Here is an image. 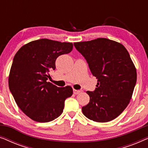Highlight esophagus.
Segmentation results:
<instances>
[{"mask_svg": "<svg viewBox=\"0 0 148 148\" xmlns=\"http://www.w3.org/2000/svg\"><path fill=\"white\" fill-rule=\"evenodd\" d=\"M81 92H82L81 90H75V89H73V94H79Z\"/></svg>", "mask_w": 148, "mask_h": 148, "instance_id": "1", "label": "esophagus"}]
</instances>
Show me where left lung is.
Instances as JSON below:
<instances>
[{
    "label": "left lung",
    "instance_id": "obj_1",
    "mask_svg": "<svg viewBox=\"0 0 148 148\" xmlns=\"http://www.w3.org/2000/svg\"><path fill=\"white\" fill-rule=\"evenodd\" d=\"M98 79L96 90L86 92L90 102L82 107L87 118L98 123L116 119L128 106L137 81V71L123 44L104 38L74 43Z\"/></svg>",
    "mask_w": 148,
    "mask_h": 148
}]
</instances>
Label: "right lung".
<instances>
[{"mask_svg": "<svg viewBox=\"0 0 148 148\" xmlns=\"http://www.w3.org/2000/svg\"><path fill=\"white\" fill-rule=\"evenodd\" d=\"M73 44L40 39L25 44L14 56L9 76V90L19 108L39 123L62 114L64 100L73 94L71 86L58 88L48 82L58 56L72 51Z\"/></svg>", "mask_w": 148, "mask_h": 148, "instance_id": "obj_1", "label": "right lung"}]
</instances>
